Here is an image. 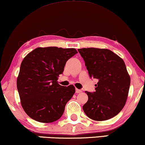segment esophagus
<instances>
[{
    "label": "esophagus",
    "mask_w": 145,
    "mask_h": 145,
    "mask_svg": "<svg viewBox=\"0 0 145 145\" xmlns=\"http://www.w3.org/2000/svg\"><path fill=\"white\" fill-rule=\"evenodd\" d=\"M82 91L80 90V89H76V93H81Z\"/></svg>",
    "instance_id": "esophagus-1"
}]
</instances>
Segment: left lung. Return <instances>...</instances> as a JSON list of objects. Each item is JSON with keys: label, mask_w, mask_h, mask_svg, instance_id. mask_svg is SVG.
<instances>
[{"label": "left lung", "mask_w": 145, "mask_h": 145, "mask_svg": "<svg viewBox=\"0 0 145 145\" xmlns=\"http://www.w3.org/2000/svg\"><path fill=\"white\" fill-rule=\"evenodd\" d=\"M89 75L98 80L95 91H85L88 101L83 106L85 114L95 121L107 120L118 114L128 97L130 77L124 60L108 49H78Z\"/></svg>", "instance_id": "left-lung-1"}]
</instances>
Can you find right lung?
Segmentation results:
<instances>
[{
    "label": "right lung",
    "instance_id": "1",
    "mask_svg": "<svg viewBox=\"0 0 145 145\" xmlns=\"http://www.w3.org/2000/svg\"><path fill=\"white\" fill-rule=\"evenodd\" d=\"M76 53L74 48H37L23 59L17 87L21 105L31 118L51 123L62 116L75 88L61 86L57 81L66 62Z\"/></svg>",
    "mask_w": 145,
    "mask_h": 145
}]
</instances>
